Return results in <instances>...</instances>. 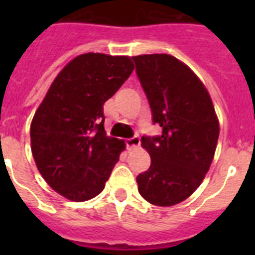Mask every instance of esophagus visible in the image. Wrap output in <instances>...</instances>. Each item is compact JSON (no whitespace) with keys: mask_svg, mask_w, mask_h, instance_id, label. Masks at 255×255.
I'll list each match as a JSON object with an SVG mask.
<instances>
[{"mask_svg":"<svg viewBox=\"0 0 255 255\" xmlns=\"http://www.w3.org/2000/svg\"><path fill=\"white\" fill-rule=\"evenodd\" d=\"M126 145H127V149H133V148H137L140 145V137L139 136H133V137L126 139Z\"/></svg>","mask_w":255,"mask_h":255,"instance_id":"34e87169","label":"esophagus"}]
</instances>
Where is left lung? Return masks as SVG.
Segmentation results:
<instances>
[{"mask_svg":"<svg viewBox=\"0 0 255 255\" xmlns=\"http://www.w3.org/2000/svg\"><path fill=\"white\" fill-rule=\"evenodd\" d=\"M160 136H143L151 167L136 177L139 193L157 206L184 201L209 170L220 126L205 86L168 54L132 57Z\"/></svg>","mask_w":255,"mask_h":255,"instance_id":"left-lung-1","label":"left lung"}]
</instances>
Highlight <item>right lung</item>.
<instances>
[{
    "label": "right lung",
    "instance_id": "1",
    "mask_svg": "<svg viewBox=\"0 0 255 255\" xmlns=\"http://www.w3.org/2000/svg\"><path fill=\"white\" fill-rule=\"evenodd\" d=\"M133 71L129 57L87 53L58 74L30 127L37 168L55 192L87 201L104 189L126 148L104 131L103 106Z\"/></svg>",
    "mask_w": 255,
    "mask_h": 255
}]
</instances>
